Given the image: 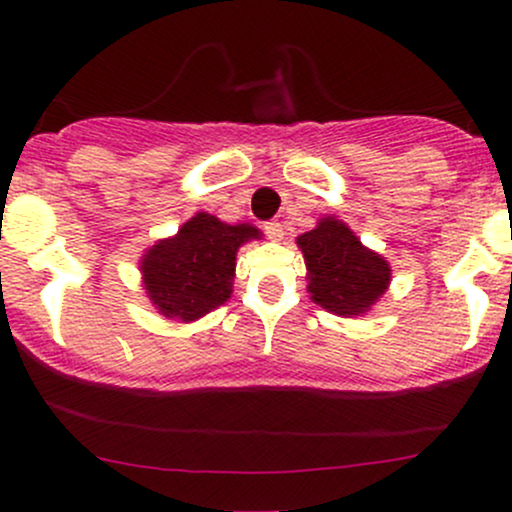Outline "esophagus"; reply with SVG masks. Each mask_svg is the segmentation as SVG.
I'll return each instance as SVG.
<instances>
[{"instance_id":"34e87169","label":"esophagus","mask_w":512,"mask_h":512,"mask_svg":"<svg viewBox=\"0 0 512 512\" xmlns=\"http://www.w3.org/2000/svg\"><path fill=\"white\" fill-rule=\"evenodd\" d=\"M264 233H267L269 240H281V238H284V228H281V223H276V221L264 223Z\"/></svg>"}]
</instances>
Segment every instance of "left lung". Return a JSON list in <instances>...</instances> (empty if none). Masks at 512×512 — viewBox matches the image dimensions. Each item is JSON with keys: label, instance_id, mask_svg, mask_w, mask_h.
Segmentation results:
<instances>
[{"label": "left lung", "instance_id": "1", "mask_svg": "<svg viewBox=\"0 0 512 512\" xmlns=\"http://www.w3.org/2000/svg\"><path fill=\"white\" fill-rule=\"evenodd\" d=\"M305 260V281L313 303L339 317H363L390 289L392 267L366 248L337 216L317 219L313 231L296 238Z\"/></svg>", "mask_w": 512, "mask_h": 512}]
</instances>
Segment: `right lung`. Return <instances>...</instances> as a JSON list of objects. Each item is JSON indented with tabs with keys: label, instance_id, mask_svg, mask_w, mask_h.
<instances>
[{
	"label": "right lung",
	"instance_id": "1",
	"mask_svg": "<svg viewBox=\"0 0 512 512\" xmlns=\"http://www.w3.org/2000/svg\"><path fill=\"white\" fill-rule=\"evenodd\" d=\"M262 231L252 223H231L197 211L175 236L156 240L139 260L146 298L158 315L187 325L231 298L236 255Z\"/></svg>",
	"mask_w": 512,
	"mask_h": 512
}]
</instances>
